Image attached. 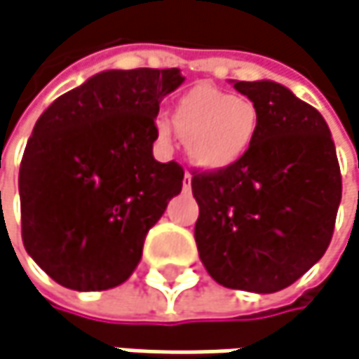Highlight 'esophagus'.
Instances as JSON below:
<instances>
[{
    "label": "esophagus",
    "instance_id": "esophagus-1",
    "mask_svg": "<svg viewBox=\"0 0 359 359\" xmlns=\"http://www.w3.org/2000/svg\"><path fill=\"white\" fill-rule=\"evenodd\" d=\"M182 186H184V190H186V192L192 188V175H190V173H186V175H184V182H182Z\"/></svg>",
    "mask_w": 359,
    "mask_h": 359
}]
</instances>
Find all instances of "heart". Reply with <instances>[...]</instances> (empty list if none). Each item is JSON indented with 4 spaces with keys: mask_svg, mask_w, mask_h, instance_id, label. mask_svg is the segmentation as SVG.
<instances>
[{
    "mask_svg": "<svg viewBox=\"0 0 359 359\" xmlns=\"http://www.w3.org/2000/svg\"><path fill=\"white\" fill-rule=\"evenodd\" d=\"M173 126L186 140L188 158L204 171H225L244 161L256 142L260 113L246 97L212 86L190 88L173 107ZM173 126L161 117V142L173 140Z\"/></svg>",
    "mask_w": 359,
    "mask_h": 359,
    "instance_id": "1",
    "label": "heart"
}]
</instances>
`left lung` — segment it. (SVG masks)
<instances>
[{
  "mask_svg": "<svg viewBox=\"0 0 359 359\" xmlns=\"http://www.w3.org/2000/svg\"><path fill=\"white\" fill-rule=\"evenodd\" d=\"M233 88L256 105L260 130L238 165L196 173L202 264L223 287L275 293L312 269L331 244L341 171L325 117L273 80Z\"/></svg>",
  "mask_w": 359,
  "mask_h": 359,
  "instance_id": "1",
  "label": "left lung"
}]
</instances>
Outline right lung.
I'll return each instance as SVG.
<instances>
[{
	"label": "right lung",
	"mask_w": 359,
	"mask_h": 359,
	"mask_svg": "<svg viewBox=\"0 0 359 359\" xmlns=\"http://www.w3.org/2000/svg\"><path fill=\"white\" fill-rule=\"evenodd\" d=\"M186 78L169 69H105L55 99L34 123L20 175L22 242L60 285L103 292L142 258L149 229L182 192L184 169L158 163L161 101Z\"/></svg>",
	"instance_id": "1"
}]
</instances>
